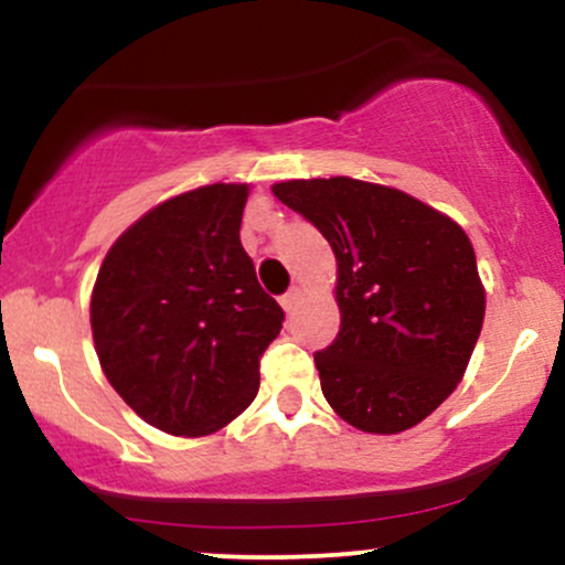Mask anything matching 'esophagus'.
I'll return each instance as SVG.
<instances>
[{
	"label": "esophagus",
	"instance_id": "esophagus-1",
	"mask_svg": "<svg viewBox=\"0 0 565 565\" xmlns=\"http://www.w3.org/2000/svg\"><path fill=\"white\" fill-rule=\"evenodd\" d=\"M300 297H302V291H300V289H297V287H295V289H289L287 295L281 297V308L287 310V313H291V310L297 308V302H300Z\"/></svg>",
	"mask_w": 565,
	"mask_h": 565
}]
</instances>
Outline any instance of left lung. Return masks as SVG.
Instances as JSON below:
<instances>
[{
	"mask_svg": "<svg viewBox=\"0 0 565 565\" xmlns=\"http://www.w3.org/2000/svg\"><path fill=\"white\" fill-rule=\"evenodd\" d=\"M337 257L340 332L313 355L323 398L364 433L408 430L454 393L483 327L468 233L387 185L353 178L276 183Z\"/></svg>",
	"mask_w": 565,
	"mask_h": 565,
	"instance_id": "1",
	"label": "left lung"
}]
</instances>
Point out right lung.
Returning <instances> with one entry per match:
<instances>
[{
	"instance_id": "obj_1",
	"label": "right lung",
	"mask_w": 565,
	"mask_h": 565,
	"mask_svg": "<svg viewBox=\"0 0 565 565\" xmlns=\"http://www.w3.org/2000/svg\"><path fill=\"white\" fill-rule=\"evenodd\" d=\"M249 185L180 193L116 238L89 321L114 391L148 425L210 436L260 387V359L284 310L257 284L238 228Z\"/></svg>"
}]
</instances>
